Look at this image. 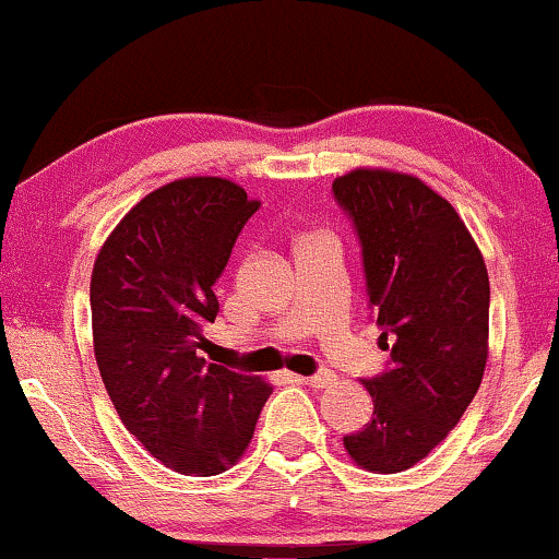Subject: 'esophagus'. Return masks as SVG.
<instances>
[{
  "mask_svg": "<svg viewBox=\"0 0 559 559\" xmlns=\"http://www.w3.org/2000/svg\"><path fill=\"white\" fill-rule=\"evenodd\" d=\"M300 383L306 385H313V389H326V385H332L336 381V376L332 370H323V373H316V376H306V378H298Z\"/></svg>",
  "mask_w": 559,
  "mask_h": 559,
  "instance_id": "1",
  "label": "esophagus"
}]
</instances>
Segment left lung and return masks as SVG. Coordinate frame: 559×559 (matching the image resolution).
<instances>
[{
    "mask_svg": "<svg viewBox=\"0 0 559 559\" xmlns=\"http://www.w3.org/2000/svg\"><path fill=\"white\" fill-rule=\"evenodd\" d=\"M334 197L362 243L368 308L391 342L389 370L362 381L373 419L344 438L365 472L396 474L443 443L490 355V277L469 227L417 176L355 168Z\"/></svg>",
    "mask_w": 559,
    "mask_h": 559,
    "instance_id": "left-lung-1",
    "label": "left lung"
}]
</instances>
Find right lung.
Masks as SVG:
<instances>
[{"mask_svg":"<svg viewBox=\"0 0 559 559\" xmlns=\"http://www.w3.org/2000/svg\"><path fill=\"white\" fill-rule=\"evenodd\" d=\"M219 176L178 178L136 202L90 277L93 353L127 430L168 469L212 477L251 443L272 383L206 362L204 326L238 233L259 210Z\"/></svg>","mask_w":559,"mask_h":559,"instance_id":"1","label":"right lung"}]
</instances>
